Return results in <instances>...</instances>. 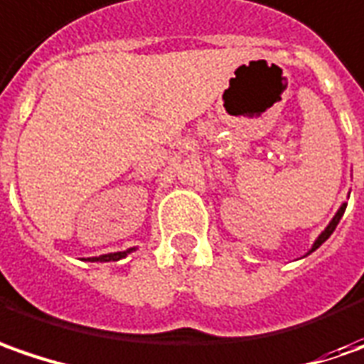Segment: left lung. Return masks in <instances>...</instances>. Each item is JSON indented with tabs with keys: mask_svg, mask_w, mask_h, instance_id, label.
Masks as SVG:
<instances>
[{
	"mask_svg": "<svg viewBox=\"0 0 364 364\" xmlns=\"http://www.w3.org/2000/svg\"><path fill=\"white\" fill-rule=\"evenodd\" d=\"M345 209H346V203H343V205L338 207V211L334 213V218H332V220H331V223H328V225L324 228V232H320V235H318V237H316V240H314V244H312V247L308 250L306 256H310L312 252H316V250H318L320 245L324 244V242H326V240L331 237L332 232L336 230V225H338V221H341V218L345 215Z\"/></svg>",
	"mask_w": 364,
	"mask_h": 364,
	"instance_id": "obj_1",
	"label": "left lung"
}]
</instances>
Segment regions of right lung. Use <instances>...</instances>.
I'll return each mask as SVG.
<instances>
[{
  "label": "right lung",
  "instance_id": "1",
  "mask_svg": "<svg viewBox=\"0 0 364 364\" xmlns=\"http://www.w3.org/2000/svg\"><path fill=\"white\" fill-rule=\"evenodd\" d=\"M136 247H129L124 252H112V254H102V256H95V257H82L84 262H119L122 257H127L129 254H132Z\"/></svg>",
  "mask_w": 364,
  "mask_h": 364
}]
</instances>
